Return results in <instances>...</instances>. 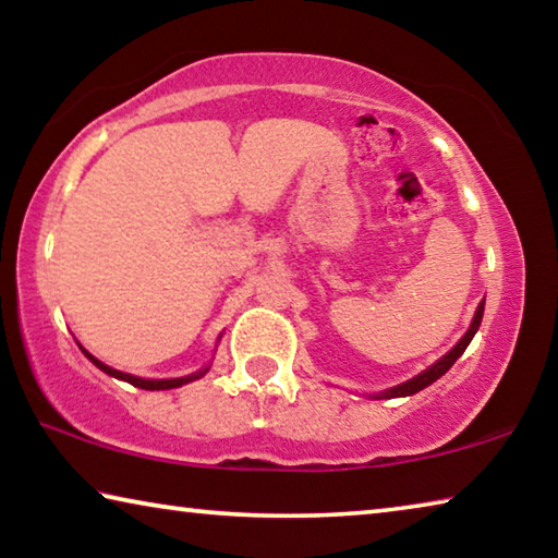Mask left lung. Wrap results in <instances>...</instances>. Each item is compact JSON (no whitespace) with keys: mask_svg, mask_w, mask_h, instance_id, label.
I'll use <instances>...</instances> for the list:
<instances>
[{"mask_svg":"<svg viewBox=\"0 0 558 558\" xmlns=\"http://www.w3.org/2000/svg\"><path fill=\"white\" fill-rule=\"evenodd\" d=\"M483 313H485V300L480 302L477 305V313H475V319H472V325H470V329L465 332V337L460 339V342L450 349V352L442 356V359H438L436 364L430 366V369H426L423 374H418V376H413L411 381H405V384H401V386H396V389H389V391H384L381 396H376V399H396V396H411V393H415V391H421V389H426V386H430L433 381L436 379H440L442 374H446L452 364L458 362V356L465 352L468 349V344H470V339L475 337V332H477V327H480V323H483Z\"/></svg>","mask_w":558,"mask_h":558,"instance_id":"obj_1","label":"left lung"}]
</instances>
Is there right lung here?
Masks as SVG:
<instances>
[{"instance_id":"add662e5","label":"right lung","mask_w":558,"mask_h":558,"mask_svg":"<svg viewBox=\"0 0 558 558\" xmlns=\"http://www.w3.org/2000/svg\"><path fill=\"white\" fill-rule=\"evenodd\" d=\"M83 354H86L93 364L98 366L100 372H106V374H110V376H116V379H122V381H128V384H132V386H137V389H147V391H162V389H177V386H182V384H189V381H194V379H199V376H204L206 374V369L204 372H196V374H192V376H182V379H162V381H149V379H140V376H132V374H125V372H118V369H112V366H108V364H102V362H98L96 356H90L86 349H83Z\"/></svg>"}]
</instances>
